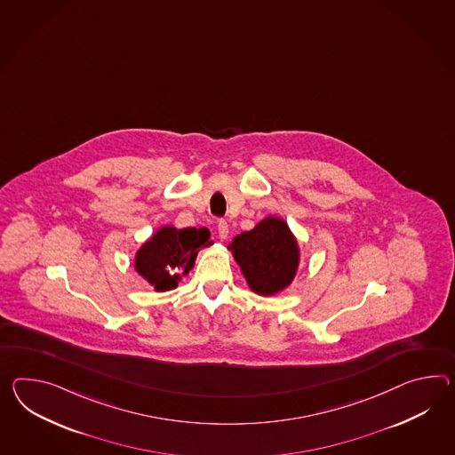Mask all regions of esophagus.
I'll list each match as a JSON object with an SVG mask.
<instances>
[{"label":"esophagus","instance_id":"esophagus-1","mask_svg":"<svg viewBox=\"0 0 455 455\" xmlns=\"http://www.w3.org/2000/svg\"><path fill=\"white\" fill-rule=\"evenodd\" d=\"M217 230H219L220 240H225V238L228 236V223L225 222V220H219V223H217Z\"/></svg>","mask_w":455,"mask_h":455}]
</instances>
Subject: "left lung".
<instances>
[{
    "instance_id": "1",
    "label": "left lung",
    "mask_w": 455,
    "mask_h": 455,
    "mask_svg": "<svg viewBox=\"0 0 455 455\" xmlns=\"http://www.w3.org/2000/svg\"><path fill=\"white\" fill-rule=\"evenodd\" d=\"M240 267L248 288L269 298L283 292L298 276L300 248L288 223L267 215L250 232L240 233L227 246Z\"/></svg>"
}]
</instances>
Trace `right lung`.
Here are the masks:
<instances>
[{"label":"right lung","instance_id":"1","mask_svg":"<svg viewBox=\"0 0 455 455\" xmlns=\"http://www.w3.org/2000/svg\"><path fill=\"white\" fill-rule=\"evenodd\" d=\"M213 242L207 228H176L159 227L134 253L133 267L156 292L178 288L180 279L188 276L196 265L202 248Z\"/></svg>","mask_w":455,"mask_h":455}]
</instances>
